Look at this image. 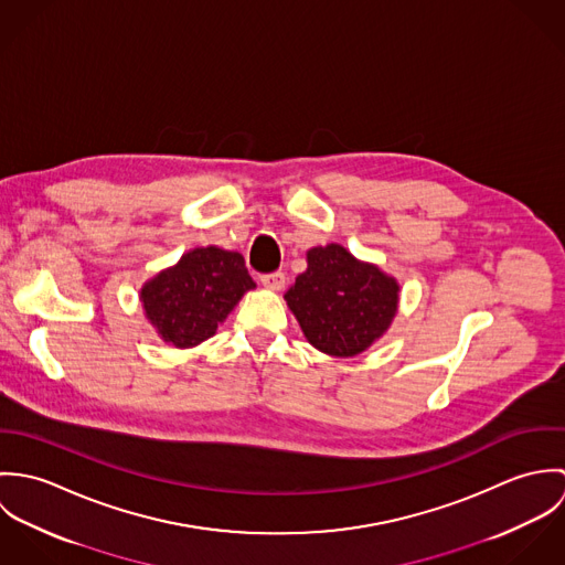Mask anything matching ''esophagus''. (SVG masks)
<instances>
[{"label": "esophagus", "mask_w": 565, "mask_h": 565, "mask_svg": "<svg viewBox=\"0 0 565 565\" xmlns=\"http://www.w3.org/2000/svg\"><path fill=\"white\" fill-rule=\"evenodd\" d=\"M260 282L265 289H271V291H280L285 287V274L282 271H269V274H263L260 276Z\"/></svg>", "instance_id": "34e87169"}]
</instances>
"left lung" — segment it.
Instances as JSON below:
<instances>
[{
  "instance_id": "8db88e82",
  "label": "left lung",
  "mask_w": 565,
  "mask_h": 565,
  "mask_svg": "<svg viewBox=\"0 0 565 565\" xmlns=\"http://www.w3.org/2000/svg\"><path fill=\"white\" fill-rule=\"evenodd\" d=\"M307 258V271L285 294L305 337L332 356L367 350L396 316L398 282L337 243L309 249Z\"/></svg>"
}]
</instances>
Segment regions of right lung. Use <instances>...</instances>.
Segmentation results:
<instances>
[{"mask_svg": "<svg viewBox=\"0 0 565 565\" xmlns=\"http://www.w3.org/2000/svg\"><path fill=\"white\" fill-rule=\"evenodd\" d=\"M254 287L237 252L198 247L141 289L148 320L175 348H191L213 337L217 323Z\"/></svg>", "mask_w": 565, "mask_h": 565, "instance_id": "add662e5", "label": "right lung"}]
</instances>
